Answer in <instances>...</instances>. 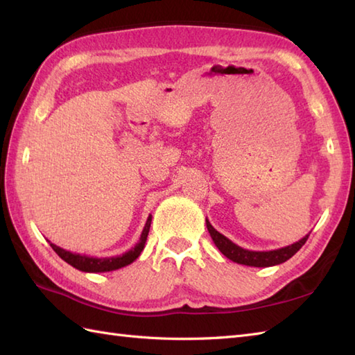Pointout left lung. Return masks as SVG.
<instances>
[{"mask_svg": "<svg viewBox=\"0 0 355 355\" xmlns=\"http://www.w3.org/2000/svg\"><path fill=\"white\" fill-rule=\"evenodd\" d=\"M207 230L212 236L215 245L218 247L225 258H229L230 261L236 262V263H243V266L248 267H273L279 266L285 261H288L293 254H296L302 245L306 243V239L310 235H305L302 239H299L297 243H294L291 245H286L282 248H276V250H268V252H253V250H247V248H243L236 245L235 243H232L229 238H225L221 235L220 232L214 229V225L206 220Z\"/></svg>", "mask_w": 355, "mask_h": 355, "instance_id": "left-lung-1", "label": "left lung"}]
</instances>
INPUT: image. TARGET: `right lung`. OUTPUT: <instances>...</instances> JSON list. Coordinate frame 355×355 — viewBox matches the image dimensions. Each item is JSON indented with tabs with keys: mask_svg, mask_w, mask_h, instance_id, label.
Returning <instances> with one entry per match:
<instances>
[{
	"mask_svg": "<svg viewBox=\"0 0 355 355\" xmlns=\"http://www.w3.org/2000/svg\"><path fill=\"white\" fill-rule=\"evenodd\" d=\"M150 221H153V215L148 216L146 224H145V227H143L139 243L135 244L131 248V250L125 252L123 254L111 256V258H96V256L71 253L69 250H64V248H61V247L51 244L50 241H49V243H50L53 250L58 253L59 258L64 259L67 263H70L71 267L78 268L80 271H85V273H105V271H112V270H119L122 267L130 266V263H132L135 259L139 258L141 250L145 248V244H146Z\"/></svg>",
	"mask_w": 355,
	"mask_h": 355,
	"instance_id": "1",
	"label": "right lung"
}]
</instances>
